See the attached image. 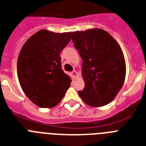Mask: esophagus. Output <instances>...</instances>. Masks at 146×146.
<instances>
[{
	"instance_id": "1",
	"label": "esophagus",
	"mask_w": 146,
	"mask_h": 146,
	"mask_svg": "<svg viewBox=\"0 0 146 146\" xmlns=\"http://www.w3.org/2000/svg\"><path fill=\"white\" fill-rule=\"evenodd\" d=\"M72 77L76 78V77L78 76V72H76V71H73V72H72Z\"/></svg>"
}]
</instances>
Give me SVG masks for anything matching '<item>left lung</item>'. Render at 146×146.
<instances>
[{"label":"left lung","instance_id":"obj_1","mask_svg":"<svg viewBox=\"0 0 146 146\" xmlns=\"http://www.w3.org/2000/svg\"><path fill=\"white\" fill-rule=\"evenodd\" d=\"M72 40L83 60L85 82L78 94L87 105L100 107L115 98L125 78V61L119 45L101 29L72 33Z\"/></svg>","mask_w":146,"mask_h":146}]
</instances>
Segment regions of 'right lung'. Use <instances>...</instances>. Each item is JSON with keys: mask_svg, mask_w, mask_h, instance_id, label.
<instances>
[{"mask_svg": "<svg viewBox=\"0 0 146 146\" xmlns=\"http://www.w3.org/2000/svg\"><path fill=\"white\" fill-rule=\"evenodd\" d=\"M72 32L55 33L42 29L31 36L20 52L17 64L22 90L40 108H52L63 99L72 80L61 68L60 52Z\"/></svg>", "mask_w": 146, "mask_h": 146, "instance_id": "right-lung-1", "label": "right lung"}]
</instances>
